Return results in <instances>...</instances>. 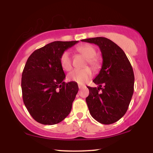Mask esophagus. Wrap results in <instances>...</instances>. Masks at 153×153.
<instances>
[{"instance_id":"esophagus-1","label":"esophagus","mask_w":153,"mask_h":153,"mask_svg":"<svg viewBox=\"0 0 153 153\" xmlns=\"http://www.w3.org/2000/svg\"><path fill=\"white\" fill-rule=\"evenodd\" d=\"M78 87H79V89H81V88H84V87H85V86H84V85L78 84Z\"/></svg>"}]
</instances>
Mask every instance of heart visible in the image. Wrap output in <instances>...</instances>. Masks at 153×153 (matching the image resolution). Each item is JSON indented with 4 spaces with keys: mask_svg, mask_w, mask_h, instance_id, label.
<instances>
[{
    "mask_svg": "<svg viewBox=\"0 0 153 153\" xmlns=\"http://www.w3.org/2000/svg\"><path fill=\"white\" fill-rule=\"evenodd\" d=\"M76 50L87 58L86 64L88 63V65L94 69H97L99 67L100 63L95 57L97 55V51L94 46L88 44H85V45L77 46ZM59 61L63 70L69 71L72 69V59L69 51H65L61 53L59 58ZM92 76V69L90 67H86L80 69H74L68 74L67 78L70 81L76 82L78 84H84L88 81Z\"/></svg>",
    "mask_w": 153,
    "mask_h": 153,
    "instance_id": "b5f03b06",
    "label": "heart"
}]
</instances>
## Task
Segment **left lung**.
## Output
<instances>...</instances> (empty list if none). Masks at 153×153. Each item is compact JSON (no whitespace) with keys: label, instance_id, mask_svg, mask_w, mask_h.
Wrapping results in <instances>:
<instances>
[{"label":"left lung","instance_id":"obj_1","mask_svg":"<svg viewBox=\"0 0 153 153\" xmlns=\"http://www.w3.org/2000/svg\"><path fill=\"white\" fill-rule=\"evenodd\" d=\"M82 41L99 46L103 59L102 68L93 80L98 87L87 86L89 95L86 101L90 113L100 123H113L125 115L132 97V67L122 49L108 38L97 37Z\"/></svg>","mask_w":153,"mask_h":153}]
</instances>
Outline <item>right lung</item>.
<instances>
[{
  "label": "right lung",
  "instance_id": "obj_1",
  "mask_svg": "<svg viewBox=\"0 0 153 153\" xmlns=\"http://www.w3.org/2000/svg\"><path fill=\"white\" fill-rule=\"evenodd\" d=\"M78 41H55L33 51L22 77V97L31 116L44 125L63 121L71 110L78 92L74 82L65 83L59 61L61 53Z\"/></svg>",
  "mask_w": 153,
  "mask_h": 153
}]
</instances>
